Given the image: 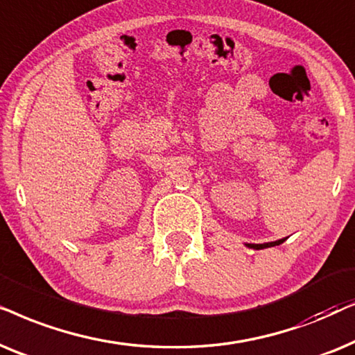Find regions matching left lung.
Segmentation results:
<instances>
[{"label": "left lung", "mask_w": 355, "mask_h": 355, "mask_svg": "<svg viewBox=\"0 0 355 355\" xmlns=\"http://www.w3.org/2000/svg\"><path fill=\"white\" fill-rule=\"evenodd\" d=\"M286 239L282 240H277V242H269V243H261V245H254V243H248L250 248H254V250H261V248H268V247H276V245H281L284 242Z\"/></svg>", "instance_id": "left-lung-1"}]
</instances>
